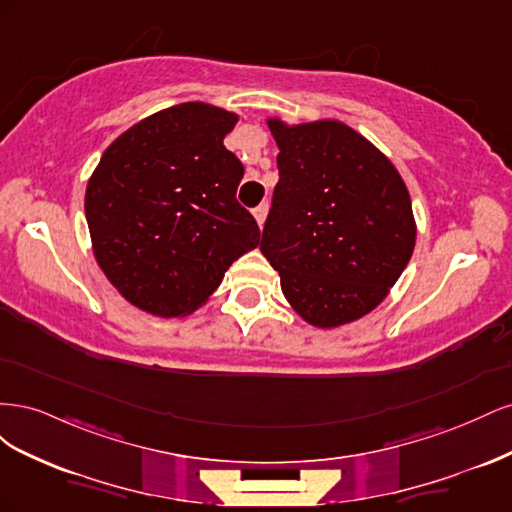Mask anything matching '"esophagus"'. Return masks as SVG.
I'll use <instances>...</instances> for the list:
<instances>
[{
    "mask_svg": "<svg viewBox=\"0 0 512 512\" xmlns=\"http://www.w3.org/2000/svg\"><path fill=\"white\" fill-rule=\"evenodd\" d=\"M267 213H269V207H267V203H262V205H258L256 209H254V220H256V224L262 228V224H265V220H267Z\"/></svg>",
    "mask_w": 512,
    "mask_h": 512,
    "instance_id": "34e87169",
    "label": "esophagus"
}]
</instances>
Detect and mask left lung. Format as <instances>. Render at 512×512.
Masks as SVG:
<instances>
[{
	"instance_id": "obj_1",
	"label": "left lung",
	"mask_w": 512,
	"mask_h": 512,
	"mask_svg": "<svg viewBox=\"0 0 512 512\" xmlns=\"http://www.w3.org/2000/svg\"><path fill=\"white\" fill-rule=\"evenodd\" d=\"M280 181L260 252L290 307L316 329L367 316L404 273L416 243L412 200L395 164L337 119L267 117Z\"/></svg>"
}]
</instances>
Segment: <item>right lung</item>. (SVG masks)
Listing matches in <instances>:
<instances>
[{
    "label": "right lung",
    "instance_id": "add662e5",
    "mask_svg": "<svg viewBox=\"0 0 512 512\" xmlns=\"http://www.w3.org/2000/svg\"><path fill=\"white\" fill-rule=\"evenodd\" d=\"M239 115L207 102L153 113L106 147L85 190L98 267L134 307L183 318L260 243L237 203L243 164L224 147Z\"/></svg>",
    "mask_w": 512,
    "mask_h": 512
}]
</instances>
